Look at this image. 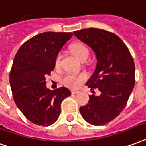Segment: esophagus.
<instances>
[{"instance_id":"34e87169","label":"esophagus","mask_w":146,"mask_h":146,"mask_svg":"<svg viewBox=\"0 0 146 146\" xmlns=\"http://www.w3.org/2000/svg\"><path fill=\"white\" fill-rule=\"evenodd\" d=\"M79 92H80V91L72 90V94H77V93H79Z\"/></svg>"}]
</instances>
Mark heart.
<instances>
[{
	"instance_id": "heart-1",
	"label": "heart",
	"mask_w": 146,
	"mask_h": 146,
	"mask_svg": "<svg viewBox=\"0 0 146 146\" xmlns=\"http://www.w3.org/2000/svg\"><path fill=\"white\" fill-rule=\"evenodd\" d=\"M71 51L74 55L76 56L77 58L80 61H83V60H86L88 57L89 52L88 50L86 47L85 45H84L81 42H76L71 46ZM62 58V54H58L55 59V66H58L60 64V61ZM86 78V75L85 74H76V73H66L62 79L63 83L66 84L68 87L72 88H75L80 86L82 84L84 80Z\"/></svg>"
}]
</instances>
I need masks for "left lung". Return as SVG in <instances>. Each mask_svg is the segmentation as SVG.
<instances>
[{
  "label": "left lung",
  "instance_id": "left-lung-1",
  "mask_svg": "<svg viewBox=\"0 0 146 146\" xmlns=\"http://www.w3.org/2000/svg\"><path fill=\"white\" fill-rule=\"evenodd\" d=\"M74 35L90 47L96 58L93 74L86 82L100 96L91 95L80 108L83 119L91 125L110 123L125 108L135 84V67L126 46L116 35L98 28L76 31Z\"/></svg>",
  "mask_w": 146,
  "mask_h": 146
}]
</instances>
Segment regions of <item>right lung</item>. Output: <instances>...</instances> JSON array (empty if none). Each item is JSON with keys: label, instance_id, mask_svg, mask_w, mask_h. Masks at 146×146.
<instances>
[{"label": "right lung", "instance_id": "right-lung-1", "mask_svg": "<svg viewBox=\"0 0 146 146\" xmlns=\"http://www.w3.org/2000/svg\"><path fill=\"white\" fill-rule=\"evenodd\" d=\"M72 32H43L25 42L13 60L9 82L13 99L30 122L48 126L61 113V103L71 92L67 88L50 90L45 76L54 70L55 59Z\"/></svg>", "mask_w": 146, "mask_h": 146}]
</instances>
